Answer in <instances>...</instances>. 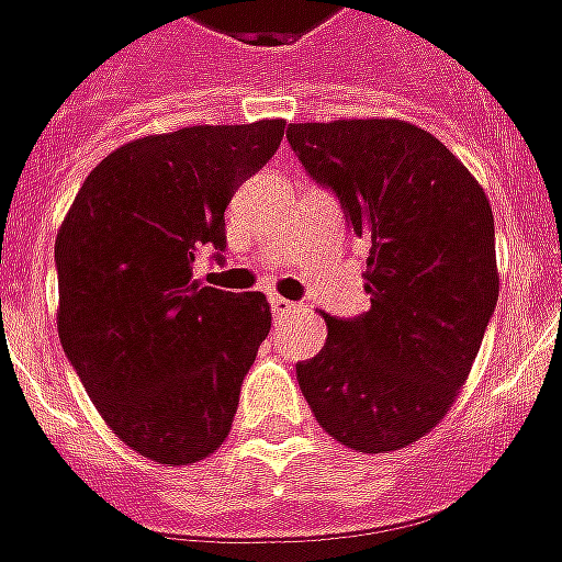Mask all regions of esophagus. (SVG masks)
Instances as JSON below:
<instances>
[{"label":"esophagus","instance_id":"obj_1","mask_svg":"<svg viewBox=\"0 0 562 562\" xmlns=\"http://www.w3.org/2000/svg\"><path fill=\"white\" fill-rule=\"evenodd\" d=\"M294 310H297V304H292V301H285V297H280V294H273V297H270V313H273V318L292 316Z\"/></svg>","mask_w":562,"mask_h":562}]
</instances>
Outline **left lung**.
Returning a JSON list of instances; mask_svg holds the SVG:
<instances>
[{
	"label": "left lung",
	"instance_id": "left-lung-1",
	"mask_svg": "<svg viewBox=\"0 0 562 562\" xmlns=\"http://www.w3.org/2000/svg\"><path fill=\"white\" fill-rule=\"evenodd\" d=\"M304 171L370 246V310L328 322L297 385L322 430L367 454L413 446L458 397L499 297L484 189L403 120L289 123Z\"/></svg>",
	"mask_w": 562,
	"mask_h": 562
}]
</instances>
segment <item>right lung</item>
<instances>
[{"label": "right lung", "instance_id": "right-lung-1", "mask_svg": "<svg viewBox=\"0 0 562 562\" xmlns=\"http://www.w3.org/2000/svg\"><path fill=\"white\" fill-rule=\"evenodd\" d=\"M282 132L258 120L123 144L56 234L59 342L111 430L156 463H195L225 442L268 337L265 294L201 285L192 261L201 246L222 258L225 207Z\"/></svg>", "mask_w": 562, "mask_h": 562}]
</instances>
